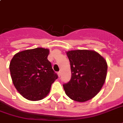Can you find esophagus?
Masks as SVG:
<instances>
[{
  "label": "esophagus",
  "instance_id": "1",
  "mask_svg": "<svg viewBox=\"0 0 123 123\" xmlns=\"http://www.w3.org/2000/svg\"><path fill=\"white\" fill-rule=\"evenodd\" d=\"M57 74H58V76L60 77V76H61V71H59V72L57 73Z\"/></svg>",
  "mask_w": 123,
  "mask_h": 123
}]
</instances>
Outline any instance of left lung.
<instances>
[{
    "mask_svg": "<svg viewBox=\"0 0 123 123\" xmlns=\"http://www.w3.org/2000/svg\"><path fill=\"white\" fill-rule=\"evenodd\" d=\"M66 54L71 70V80L63 84L66 95L79 102L92 99L99 92L105 83L107 62L93 50H71Z\"/></svg>",
    "mask_w": 123,
    "mask_h": 123,
    "instance_id": "obj_1",
    "label": "left lung"
}]
</instances>
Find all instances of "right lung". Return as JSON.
<instances>
[{
    "label": "right lung",
    "instance_id": "add662e5",
    "mask_svg": "<svg viewBox=\"0 0 123 123\" xmlns=\"http://www.w3.org/2000/svg\"><path fill=\"white\" fill-rule=\"evenodd\" d=\"M48 54V49L36 48L18 52L11 61L9 69L12 83L26 99H43L58 78L47 59Z\"/></svg>",
    "mask_w": 123,
    "mask_h": 123
}]
</instances>
